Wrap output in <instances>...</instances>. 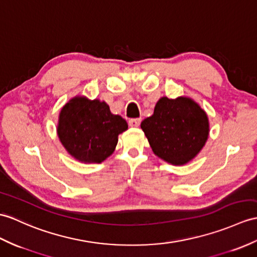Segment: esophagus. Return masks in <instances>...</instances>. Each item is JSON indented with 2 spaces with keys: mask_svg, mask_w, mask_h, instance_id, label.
Wrapping results in <instances>:
<instances>
[{
  "mask_svg": "<svg viewBox=\"0 0 257 257\" xmlns=\"http://www.w3.org/2000/svg\"><path fill=\"white\" fill-rule=\"evenodd\" d=\"M141 122L140 118H131L129 119V126L130 127H138Z\"/></svg>",
  "mask_w": 257,
  "mask_h": 257,
  "instance_id": "obj_1",
  "label": "esophagus"
}]
</instances>
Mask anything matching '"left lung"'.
<instances>
[{
  "instance_id": "left-lung-1",
  "label": "left lung",
  "mask_w": 257,
  "mask_h": 257,
  "mask_svg": "<svg viewBox=\"0 0 257 257\" xmlns=\"http://www.w3.org/2000/svg\"><path fill=\"white\" fill-rule=\"evenodd\" d=\"M156 156L174 165L194 159L205 146L209 134L206 112L187 97H162L153 115L141 122Z\"/></svg>"
}]
</instances>
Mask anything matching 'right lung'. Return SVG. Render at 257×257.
I'll return each instance as SVG.
<instances>
[{"mask_svg": "<svg viewBox=\"0 0 257 257\" xmlns=\"http://www.w3.org/2000/svg\"><path fill=\"white\" fill-rule=\"evenodd\" d=\"M127 129V121L112 115L105 101L75 97L62 108L57 130L71 156L81 162L100 163L114 152L118 135Z\"/></svg>", "mask_w": 257, "mask_h": 257, "instance_id": "obj_1", "label": "right lung"}]
</instances>
